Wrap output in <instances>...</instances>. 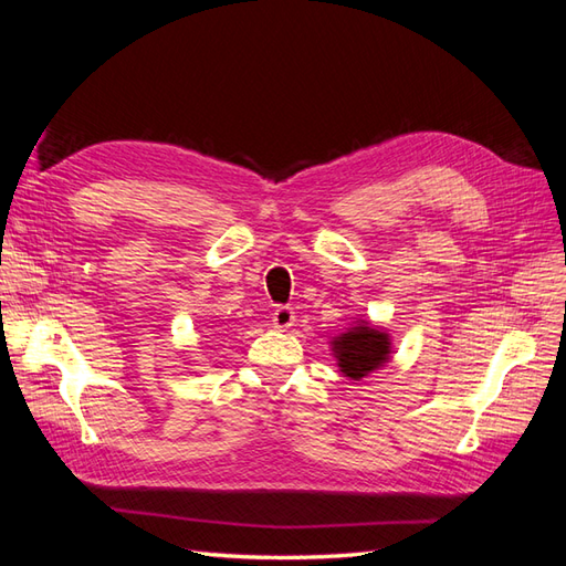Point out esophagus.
<instances>
[{
  "label": "esophagus",
  "mask_w": 566,
  "mask_h": 566,
  "mask_svg": "<svg viewBox=\"0 0 566 566\" xmlns=\"http://www.w3.org/2000/svg\"><path fill=\"white\" fill-rule=\"evenodd\" d=\"M271 323H273V328H279V331L290 328V325L295 323V310H293V306H287V304L276 306V312L271 314Z\"/></svg>",
  "instance_id": "1"
}]
</instances>
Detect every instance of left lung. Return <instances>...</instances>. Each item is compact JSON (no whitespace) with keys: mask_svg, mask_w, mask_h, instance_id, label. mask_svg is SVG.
Returning <instances> with one entry per match:
<instances>
[{"mask_svg":"<svg viewBox=\"0 0 566 566\" xmlns=\"http://www.w3.org/2000/svg\"><path fill=\"white\" fill-rule=\"evenodd\" d=\"M333 345L337 366L352 380H361L364 375L385 366L389 356L387 333L375 331L370 325H356L349 333L339 335Z\"/></svg>","mask_w":566,"mask_h":566,"instance_id":"1","label":"left lung"}]
</instances>
